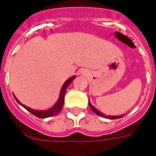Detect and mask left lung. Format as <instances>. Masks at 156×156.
Masks as SVG:
<instances>
[{
    "label": "left lung",
    "instance_id": "obj_1",
    "mask_svg": "<svg viewBox=\"0 0 156 156\" xmlns=\"http://www.w3.org/2000/svg\"><path fill=\"white\" fill-rule=\"evenodd\" d=\"M89 107L90 108L92 109V111H93L94 113H96L98 116H103V117H106V118H108V119H117V118H120V117H122V116H124V115H121V116H107V115H105L104 113H102V112H101L100 111H98L97 108H95V107H93V105L91 104V102L89 101Z\"/></svg>",
    "mask_w": 156,
    "mask_h": 156
}]
</instances>
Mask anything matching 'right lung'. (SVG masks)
Returning <instances> with one entry per match:
<instances>
[{
    "label": "right lung",
    "instance_id": "add662e5",
    "mask_svg": "<svg viewBox=\"0 0 156 156\" xmlns=\"http://www.w3.org/2000/svg\"><path fill=\"white\" fill-rule=\"evenodd\" d=\"M76 78V76H73L71 78H69L68 80L64 82V83L63 84V86L61 87V91H60V94H59V97H58V101L55 102V104L51 107L49 108L48 110H44V111H40V110H34V109H31L30 107H26L24 104H22L20 101L18 100V99L16 98V96L14 95L15 98L16 100V101L19 103L20 105H21L22 107H24V108H25L26 110L29 111L30 113H32L34 116H36L37 117L39 118H47V117H49V116H56L60 112V111L62 110V107H63V104H64V96H65V93H66V89L67 87H69V85L72 81Z\"/></svg>",
    "mask_w": 156,
    "mask_h": 156
}]
</instances>
